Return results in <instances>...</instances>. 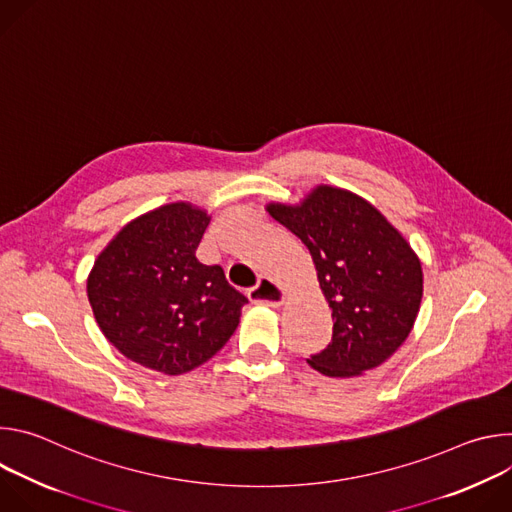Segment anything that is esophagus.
I'll list each match as a JSON object with an SVG mask.
<instances>
[{
    "label": "esophagus",
    "instance_id": "obj_1",
    "mask_svg": "<svg viewBox=\"0 0 512 512\" xmlns=\"http://www.w3.org/2000/svg\"><path fill=\"white\" fill-rule=\"evenodd\" d=\"M249 300L253 304H261V306H271L277 308L283 304L285 300V291L269 277H261L257 281L255 287L249 289Z\"/></svg>",
    "mask_w": 512,
    "mask_h": 512
}]
</instances>
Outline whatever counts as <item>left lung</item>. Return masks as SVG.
<instances>
[{"instance_id": "left-lung-1", "label": "left lung", "mask_w": 512, "mask_h": 512, "mask_svg": "<svg viewBox=\"0 0 512 512\" xmlns=\"http://www.w3.org/2000/svg\"><path fill=\"white\" fill-rule=\"evenodd\" d=\"M267 212L310 251L332 310V342L308 364L356 377L383 364L409 336L423 296L421 263L401 233L364 198L334 186Z\"/></svg>"}]
</instances>
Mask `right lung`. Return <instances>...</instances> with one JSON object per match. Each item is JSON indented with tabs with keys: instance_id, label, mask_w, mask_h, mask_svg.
Returning a JSON list of instances; mask_svg holds the SVG:
<instances>
[{
	"instance_id": "obj_1",
	"label": "right lung",
	"mask_w": 512,
	"mask_h": 512,
	"mask_svg": "<svg viewBox=\"0 0 512 512\" xmlns=\"http://www.w3.org/2000/svg\"><path fill=\"white\" fill-rule=\"evenodd\" d=\"M210 216L172 202L137 216L97 257L87 294L105 338L129 360L182 375L221 350L247 298L196 247Z\"/></svg>"
}]
</instances>
